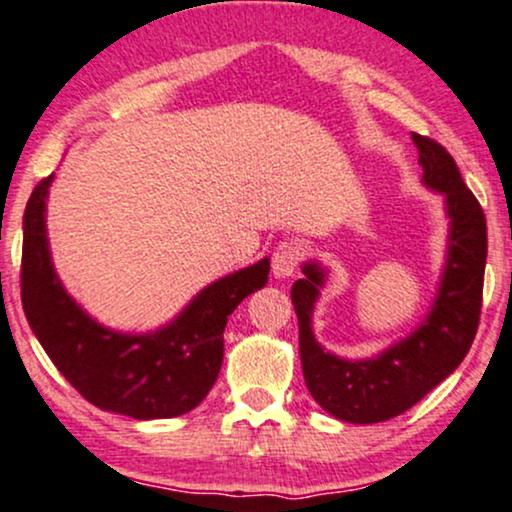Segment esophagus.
<instances>
[{"mask_svg": "<svg viewBox=\"0 0 512 512\" xmlns=\"http://www.w3.org/2000/svg\"><path fill=\"white\" fill-rule=\"evenodd\" d=\"M299 261H302V244L294 242V239L280 242L273 251V275L275 278H290L299 268Z\"/></svg>", "mask_w": 512, "mask_h": 512, "instance_id": "obj_1", "label": "esophagus"}]
</instances>
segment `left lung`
Masks as SVG:
<instances>
[{
	"instance_id": "left-lung-1",
	"label": "left lung",
	"mask_w": 512,
	"mask_h": 512,
	"mask_svg": "<svg viewBox=\"0 0 512 512\" xmlns=\"http://www.w3.org/2000/svg\"><path fill=\"white\" fill-rule=\"evenodd\" d=\"M412 138L424 184L446 196L450 218L448 263L429 318L381 357L347 362L323 352L311 333V311L323 285L321 270L309 263L304 278L292 287L306 388L340 422L376 424L410 410L458 369L479 328L486 266L484 210L462 182L453 155L434 138L422 134Z\"/></svg>"
}]
</instances>
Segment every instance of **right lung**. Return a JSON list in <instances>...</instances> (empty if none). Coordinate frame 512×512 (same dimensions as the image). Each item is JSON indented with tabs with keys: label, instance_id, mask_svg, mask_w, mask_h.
<instances>
[{
	"label": "right lung",
	"instance_id": "add662e5",
	"mask_svg": "<svg viewBox=\"0 0 512 512\" xmlns=\"http://www.w3.org/2000/svg\"><path fill=\"white\" fill-rule=\"evenodd\" d=\"M52 177L35 184L23 213L21 302L42 350L100 410L134 419H167L194 410L220 374L227 318L244 297L266 285L270 261L263 258L213 282L158 333H112L90 321L54 275L45 234Z\"/></svg>",
	"mask_w": 512,
	"mask_h": 512
}]
</instances>
